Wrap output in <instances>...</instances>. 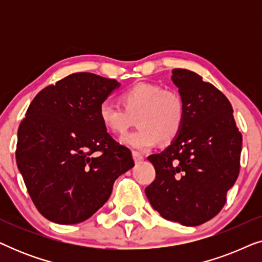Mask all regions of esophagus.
<instances>
[{
	"instance_id": "obj_1",
	"label": "esophagus",
	"mask_w": 262,
	"mask_h": 262,
	"mask_svg": "<svg viewBox=\"0 0 262 262\" xmlns=\"http://www.w3.org/2000/svg\"><path fill=\"white\" fill-rule=\"evenodd\" d=\"M132 156H134V160L136 163H141L143 160H144V156L141 155V154L137 152V151H134L132 152Z\"/></svg>"
}]
</instances>
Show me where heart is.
I'll return each mask as SVG.
<instances>
[{"mask_svg": "<svg viewBox=\"0 0 262 262\" xmlns=\"http://www.w3.org/2000/svg\"><path fill=\"white\" fill-rule=\"evenodd\" d=\"M121 106L105 100L99 106V119L107 131L121 136L136 118L138 130L121 138L136 151H148L160 139L169 143L178 137L185 123V103L179 93L162 85L141 82L120 95Z\"/></svg>", "mask_w": 262, "mask_h": 262, "instance_id": "b5f03b06", "label": "heart"}]
</instances>
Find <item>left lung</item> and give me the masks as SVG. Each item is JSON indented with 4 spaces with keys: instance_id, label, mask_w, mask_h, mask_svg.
Wrapping results in <instances>:
<instances>
[{
    "instance_id": "left-lung-1",
    "label": "left lung",
    "mask_w": 262,
    "mask_h": 262,
    "mask_svg": "<svg viewBox=\"0 0 262 262\" xmlns=\"http://www.w3.org/2000/svg\"><path fill=\"white\" fill-rule=\"evenodd\" d=\"M171 74L185 103V123L166 150L148 157L156 177L145 194L163 218L195 227L227 202L239 173L242 135L223 93L191 70Z\"/></svg>"
}]
</instances>
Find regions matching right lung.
I'll return each mask as SVG.
<instances>
[{"label":"right lung","mask_w":262,"mask_h":262,"mask_svg":"<svg viewBox=\"0 0 262 262\" xmlns=\"http://www.w3.org/2000/svg\"><path fill=\"white\" fill-rule=\"evenodd\" d=\"M120 83L76 73L35 95L17 130L16 163L39 212L58 224L92 217L113 184L135 166L99 119V106Z\"/></svg>","instance_id":"1"}]
</instances>
